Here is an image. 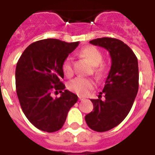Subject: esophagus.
<instances>
[{
    "label": "esophagus",
    "instance_id": "1",
    "mask_svg": "<svg viewBox=\"0 0 155 155\" xmlns=\"http://www.w3.org/2000/svg\"><path fill=\"white\" fill-rule=\"evenodd\" d=\"M79 100H80V101H83V98L81 97H79Z\"/></svg>",
    "mask_w": 155,
    "mask_h": 155
}]
</instances>
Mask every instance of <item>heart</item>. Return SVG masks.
<instances>
[{
  "label": "heart",
  "mask_w": 155,
  "mask_h": 155,
  "mask_svg": "<svg viewBox=\"0 0 155 155\" xmlns=\"http://www.w3.org/2000/svg\"><path fill=\"white\" fill-rule=\"evenodd\" d=\"M80 54L83 58H86L92 66H94L95 72L101 75L106 70V66L101 63L103 60V54L100 50L95 47H87L81 50ZM63 71L67 76H71L73 75V61L71 57H68L63 61ZM94 81L88 78L79 76L70 81L68 87L75 93L80 96H86L89 93L94 87Z\"/></svg>",
  "instance_id": "obj_1"
}]
</instances>
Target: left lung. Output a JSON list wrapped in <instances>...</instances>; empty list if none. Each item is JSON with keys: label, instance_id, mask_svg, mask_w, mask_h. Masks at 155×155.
Segmentation results:
<instances>
[{"label": "left lung", "instance_id": "1", "mask_svg": "<svg viewBox=\"0 0 155 155\" xmlns=\"http://www.w3.org/2000/svg\"><path fill=\"white\" fill-rule=\"evenodd\" d=\"M90 43L108 50L112 58L103 91L100 92L99 99L91 100L93 111L85 116L90 129L105 132L119 125L132 108L138 91L137 58L130 47L117 38H101Z\"/></svg>", "mask_w": 155, "mask_h": 155}]
</instances>
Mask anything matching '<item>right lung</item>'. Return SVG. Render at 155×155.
Listing matches in <instances>:
<instances>
[{
	"instance_id": "add662e5",
	"label": "right lung",
	"mask_w": 155,
	"mask_h": 155,
	"mask_svg": "<svg viewBox=\"0 0 155 155\" xmlns=\"http://www.w3.org/2000/svg\"><path fill=\"white\" fill-rule=\"evenodd\" d=\"M79 42L54 38L33 42L24 51L16 67V91L23 113L38 130L53 133L63 127L68 111L78 97L65 89L63 61L78 47ZM62 93L53 98V91ZM64 92H63L62 91Z\"/></svg>"
}]
</instances>
